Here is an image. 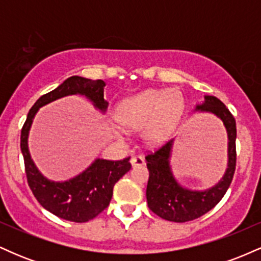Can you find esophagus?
<instances>
[{"instance_id": "34e87169", "label": "esophagus", "mask_w": 261, "mask_h": 261, "mask_svg": "<svg viewBox=\"0 0 261 261\" xmlns=\"http://www.w3.org/2000/svg\"><path fill=\"white\" fill-rule=\"evenodd\" d=\"M131 164H133V167H139V166H145V158L142 157V155H134L133 158H131Z\"/></svg>"}]
</instances>
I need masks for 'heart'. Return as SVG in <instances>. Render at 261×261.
Returning <instances> with one entry per match:
<instances>
[{"mask_svg":"<svg viewBox=\"0 0 261 261\" xmlns=\"http://www.w3.org/2000/svg\"><path fill=\"white\" fill-rule=\"evenodd\" d=\"M182 112L184 103L178 92L147 89L122 100L116 109V120L130 128L145 126V140L157 145L174 133Z\"/></svg>","mask_w":261,"mask_h":261,"instance_id":"b5f03b06","label":"heart"}]
</instances>
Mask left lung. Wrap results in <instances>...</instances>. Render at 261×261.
<instances>
[{
  "label": "left lung",
  "instance_id": "1",
  "mask_svg": "<svg viewBox=\"0 0 261 261\" xmlns=\"http://www.w3.org/2000/svg\"><path fill=\"white\" fill-rule=\"evenodd\" d=\"M196 110L210 112L223 121L228 134V168L218 184L205 191H191L181 188L172 174L169 155L172 142L164 143L146 155L149 178L146 189L148 207L161 218L172 222H188L201 217L214 208L228 190L236 170L237 152L236 119L218 98L206 95L205 103Z\"/></svg>",
  "mask_w": 261,
  "mask_h": 261
}]
</instances>
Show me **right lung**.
Here are the masks:
<instances>
[{"label": "right lung", "instance_id": "obj_1", "mask_svg": "<svg viewBox=\"0 0 261 261\" xmlns=\"http://www.w3.org/2000/svg\"><path fill=\"white\" fill-rule=\"evenodd\" d=\"M104 81H92L72 76L54 91L41 95L29 110L20 133V149L24 158L28 185L39 203L60 218L82 223L97 217L108 207L113 196L115 182L131 168L130 157L120 161L95 160L82 174L68 181L55 182L47 180L39 173L33 163L28 149V133L38 109L50 101L70 94H83L100 110H106L108 101L104 99Z\"/></svg>", "mask_w": 261, "mask_h": 261}]
</instances>
